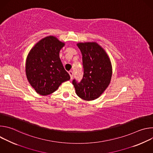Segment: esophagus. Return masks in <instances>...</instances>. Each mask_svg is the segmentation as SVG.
I'll list each match as a JSON object with an SVG mask.
<instances>
[{
  "instance_id": "1",
  "label": "esophagus",
  "mask_w": 153,
  "mask_h": 153,
  "mask_svg": "<svg viewBox=\"0 0 153 153\" xmlns=\"http://www.w3.org/2000/svg\"><path fill=\"white\" fill-rule=\"evenodd\" d=\"M69 74L70 76V78H71V80L73 79V72L72 71H69Z\"/></svg>"
}]
</instances>
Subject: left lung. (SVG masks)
I'll use <instances>...</instances> for the list:
<instances>
[{"label": "left lung", "instance_id": "obj_1", "mask_svg": "<svg viewBox=\"0 0 153 153\" xmlns=\"http://www.w3.org/2000/svg\"><path fill=\"white\" fill-rule=\"evenodd\" d=\"M82 55L83 75L72 83L77 95L86 100L98 98L110 84L112 76L111 62L108 55L96 42L79 43Z\"/></svg>", "mask_w": 153, "mask_h": 153}]
</instances>
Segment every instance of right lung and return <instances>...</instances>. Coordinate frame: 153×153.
<instances>
[{
	"label": "right lung",
	"mask_w": 153,
	"mask_h": 153,
	"mask_svg": "<svg viewBox=\"0 0 153 153\" xmlns=\"http://www.w3.org/2000/svg\"><path fill=\"white\" fill-rule=\"evenodd\" d=\"M64 45L56 37L48 36L36 43L28 55L27 77L40 95L53 93L62 83L70 79L59 57V52Z\"/></svg>",
	"instance_id": "obj_1"
}]
</instances>
